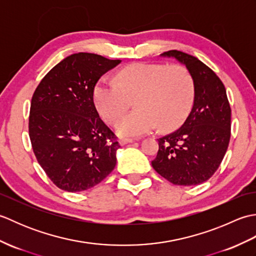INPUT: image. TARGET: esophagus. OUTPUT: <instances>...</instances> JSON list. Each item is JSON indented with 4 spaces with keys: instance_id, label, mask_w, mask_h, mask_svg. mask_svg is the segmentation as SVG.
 I'll return each mask as SVG.
<instances>
[{
    "instance_id": "34e87169",
    "label": "esophagus",
    "mask_w": 256,
    "mask_h": 256,
    "mask_svg": "<svg viewBox=\"0 0 256 256\" xmlns=\"http://www.w3.org/2000/svg\"><path fill=\"white\" fill-rule=\"evenodd\" d=\"M134 142V140L133 138H122V140H120V145L121 146H123V145H126V144H128V143H133Z\"/></svg>"
}]
</instances>
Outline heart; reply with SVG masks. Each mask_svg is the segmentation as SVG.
<instances>
[{"instance_id":"heart-1","label":"heart","mask_w":256,"mask_h":256,"mask_svg":"<svg viewBox=\"0 0 256 256\" xmlns=\"http://www.w3.org/2000/svg\"><path fill=\"white\" fill-rule=\"evenodd\" d=\"M194 81L182 64L138 62L123 68L118 82L102 77L94 86V103L100 116L113 123L128 110L131 99L138 110L125 114L116 124L122 136H140L156 128L175 130L192 108Z\"/></svg>"}]
</instances>
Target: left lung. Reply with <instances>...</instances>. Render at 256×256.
Returning <instances> with one entry per match:
<instances>
[{
    "instance_id": "1",
    "label": "left lung",
    "mask_w": 256,
    "mask_h": 256,
    "mask_svg": "<svg viewBox=\"0 0 256 256\" xmlns=\"http://www.w3.org/2000/svg\"><path fill=\"white\" fill-rule=\"evenodd\" d=\"M160 56L186 66L194 81V104L180 128L158 140L152 166L179 186H194L214 175L226 155L231 135V108L220 78L198 58L179 50Z\"/></svg>"
}]
</instances>
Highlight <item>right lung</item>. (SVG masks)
Instances as JSON below:
<instances>
[{
    "label": "right lung",
    "instance_id": "right-lung-1",
    "mask_svg": "<svg viewBox=\"0 0 256 256\" xmlns=\"http://www.w3.org/2000/svg\"><path fill=\"white\" fill-rule=\"evenodd\" d=\"M120 62L74 54L57 64L32 94V148L46 175L64 192L94 187L116 167L120 145L98 114L92 94L102 76Z\"/></svg>",
    "mask_w": 256,
    "mask_h": 256
}]
</instances>
